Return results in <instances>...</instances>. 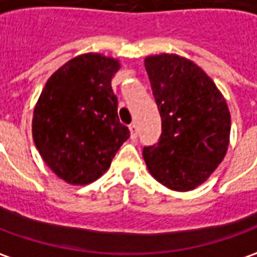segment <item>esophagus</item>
Segmentation results:
<instances>
[{
	"label": "esophagus",
	"mask_w": 257,
	"mask_h": 257,
	"mask_svg": "<svg viewBox=\"0 0 257 257\" xmlns=\"http://www.w3.org/2000/svg\"><path fill=\"white\" fill-rule=\"evenodd\" d=\"M129 131H131V138L135 139V138L138 137V125L135 122H132V123L129 125Z\"/></svg>",
	"instance_id": "obj_1"
}]
</instances>
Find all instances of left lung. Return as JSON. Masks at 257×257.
Returning <instances> with one entry per match:
<instances>
[{"label": "left lung", "instance_id": "8db88e82", "mask_svg": "<svg viewBox=\"0 0 257 257\" xmlns=\"http://www.w3.org/2000/svg\"><path fill=\"white\" fill-rule=\"evenodd\" d=\"M162 120L156 145L144 148L151 175L178 192L198 188L225 158L230 113L223 95L196 64L175 54L145 59Z\"/></svg>", "mask_w": 257, "mask_h": 257}]
</instances>
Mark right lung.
<instances>
[{
  "label": "right lung",
  "mask_w": 257,
  "mask_h": 257,
  "mask_svg": "<svg viewBox=\"0 0 257 257\" xmlns=\"http://www.w3.org/2000/svg\"><path fill=\"white\" fill-rule=\"evenodd\" d=\"M119 67L113 58L79 55L59 68L41 92L34 142L45 164L68 183L96 181L129 138L111 86Z\"/></svg>",
  "instance_id": "right-lung-1"
}]
</instances>
